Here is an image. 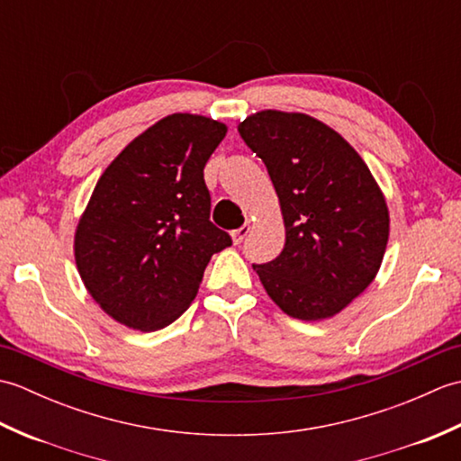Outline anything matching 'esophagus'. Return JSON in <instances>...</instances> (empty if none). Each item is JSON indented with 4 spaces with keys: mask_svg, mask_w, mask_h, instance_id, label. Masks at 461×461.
I'll list each match as a JSON object with an SVG mask.
<instances>
[{
    "mask_svg": "<svg viewBox=\"0 0 461 461\" xmlns=\"http://www.w3.org/2000/svg\"><path fill=\"white\" fill-rule=\"evenodd\" d=\"M251 231V225L249 223H246V225H241L240 230H233L231 231V240H233V243H236V246H240V243L248 238V233Z\"/></svg>",
    "mask_w": 461,
    "mask_h": 461,
    "instance_id": "esophagus-1",
    "label": "esophagus"
}]
</instances>
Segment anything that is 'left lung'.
<instances>
[{
  "label": "left lung",
  "instance_id": "1",
  "mask_svg": "<svg viewBox=\"0 0 461 461\" xmlns=\"http://www.w3.org/2000/svg\"><path fill=\"white\" fill-rule=\"evenodd\" d=\"M238 131L267 166L285 246L253 266L273 303L293 319L335 317L380 269L390 215L360 154L330 126L303 113L259 111Z\"/></svg>",
  "mask_w": 461,
  "mask_h": 461
}]
</instances>
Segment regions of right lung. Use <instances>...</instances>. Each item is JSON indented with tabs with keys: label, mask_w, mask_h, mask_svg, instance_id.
<instances>
[{
	"label": "right lung",
	"mask_w": 461,
	"mask_h": 461,
	"mask_svg": "<svg viewBox=\"0 0 461 461\" xmlns=\"http://www.w3.org/2000/svg\"><path fill=\"white\" fill-rule=\"evenodd\" d=\"M228 126L174 113L106 166L75 230L89 295L121 325L150 332L190 307L213 253L231 246L210 221L203 166Z\"/></svg>",
	"instance_id": "obj_1"
}]
</instances>
